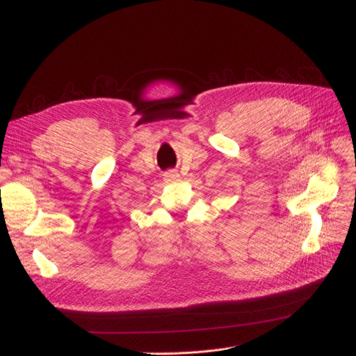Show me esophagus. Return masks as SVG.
Segmentation results:
<instances>
[{"label": "esophagus", "instance_id": "obj_1", "mask_svg": "<svg viewBox=\"0 0 356 356\" xmlns=\"http://www.w3.org/2000/svg\"><path fill=\"white\" fill-rule=\"evenodd\" d=\"M163 179L166 182H175L179 179V174L177 172V169H168L163 174Z\"/></svg>", "mask_w": 356, "mask_h": 356}]
</instances>
